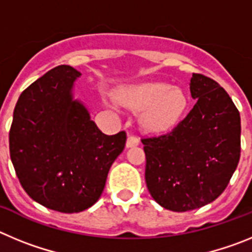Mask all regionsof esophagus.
Instances as JSON below:
<instances>
[{
  "instance_id": "34e87169",
  "label": "esophagus",
  "mask_w": 252,
  "mask_h": 252,
  "mask_svg": "<svg viewBox=\"0 0 252 252\" xmlns=\"http://www.w3.org/2000/svg\"><path fill=\"white\" fill-rule=\"evenodd\" d=\"M139 137L137 136H133V135H130L127 137V141H126V148H133V146H137L139 145Z\"/></svg>"
}]
</instances>
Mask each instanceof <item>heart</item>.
Returning a JSON list of instances; mask_svg holds the SVG:
<instances>
[{
	"label": "heart",
	"instance_id": "1",
	"mask_svg": "<svg viewBox=\"0 0 252 252\" xmlns=\"http://www.w3.org/2000/svg\"><path fill=\"white\" fill-rule=\"evenodd\" d=\"M116 98L130 110H142V126L154 132L174 127L188 104L186 93L179 87H170L161 82L125 86L117 91Z\"/></svg>",
	"mask_w": 252,
	"mask_h": 252
}]
</instances>
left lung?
<instances>
[{
	"mask_svg": "<svg viewBox=\"0 0 252 252\" xmlns=\"http://www.w3.org/2000/svg\"><path fill=\"white\" fill-rule=\"evenodd\" d=\"M189 86L197 102L186 119L165 135L141 140L149 192L174 212L201 208L220 197L241 153V119L230 95L198 73Z\"/></svg>",
	"mask_w": 252,
	"mask_h": 252,
	"instance_id": "8db88e82",
	"label": "left lung"
}]
</instances>
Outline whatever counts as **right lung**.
Wrapping results in <instances>:
<instances>
[{
	"mask_svg": "<svg viewBox=\"0 0 252 252\" xmlns=\"http://www.w3.org/2000/svg\"><path fill=\"white\" fill-rule=\"evenodd\" d=\"M81 72L51 69L19 97L10 128V157L24 190L41 206L77 213L98 201L126 132L104 135L73 98Z\"/></svg>",
	"mask_w": 252,
	"mask_h": 252,
	"instance_id": "right-lung-1",
	"label": "right lung"
}]
</instances>
